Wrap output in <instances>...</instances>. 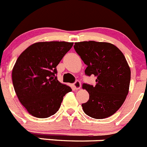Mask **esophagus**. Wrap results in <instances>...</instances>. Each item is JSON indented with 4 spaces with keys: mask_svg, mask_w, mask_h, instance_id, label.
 I'll use <instances>...</instances> for the list:
<instances>
[{
    "mask_svg": "<svg viewBox=\"0 0 147 147\" xmlns=\"http://www.w3.org/2000/svg\"><path fill=\"white\" fill-rule=\"evenodd\" d=\"M73 87H74V89H76V90H79L81 88V82L80 81H76L73 84Z\"/></svg>",
    "mask_w": 147,
    "mask_h": 147,
    "instance_id": "obj_1",
    "label": "esophagus"
}]
</instances>
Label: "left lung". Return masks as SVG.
I'll return each mask as SVG.
<instances>
[{
  "label": "left lung",
  "mask_w": 147,
  "mask_h": 147,
  "mask_svg": "<svg viewBox=\"0 0 147 147\" xmlns=\"http://www.w3.org/2000/svg\"><path fill=\"white\" fill-rule=\"evenodd\" d=\"M75 51L87 65V76L94 75L96 86L84 83L89 100L82 109L92 118L104 119L121 107L129 89L131 71L123 53L115 45L94 41L76 42Z\"/></svg>",
  "instance_id": "left-lung-1"
}]
</instances>
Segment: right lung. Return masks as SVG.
I'll return each mask as SVG.
<instances>
[{
  "label": "right lung",
  "instance_id": "right-lung-1",
  "mask_svg": "<svg viewBox=\"0 0 147 147\" xmlns=\"http://www.w3.org/2000/svg\"><path fill=\"white\" fill-rule=\"evenodd\" d=\"M73 42L43 41L32 44L18 56L12 72L18 98L31 115L46 118L56 114L63 96L72 91L56 76V66Z\"/></svg>",
  "mask_w": 147,
  "mask_h": 147
}]
</instances>
